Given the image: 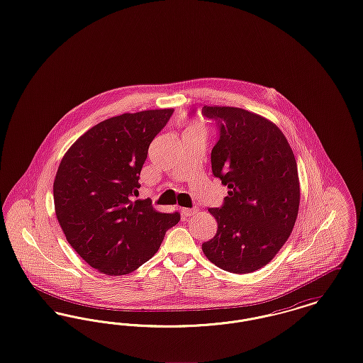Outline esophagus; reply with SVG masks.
Listing matches in <instances>:
<instances>
[{
  "label": "esophagus",
  "mask_w": 363,
  "mask_h": 363,
  "mask_svg": "<svg viewBox=\"0 0 363 363\" xmlns=\"http://www.w3.org/2000/svg\"><path fill=\"white\" fill-rule=\"evenodd\" d=\"M197 211H199V208L193 207V208H182V215L184 216H186V218H189V216H193L194 213H197Z\"/></svg>",
  "instance_id": "obj_1"
}]
</instances>
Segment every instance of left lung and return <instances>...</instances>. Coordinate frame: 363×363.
<instances>
[{
    "instance_id": "1",
    "label": "left lung",
    "mask_w": 363,
    "mask_h": 363,
    "mask_svg": "<svg viewBox=\"0 0 363 363\" xmlns=\"http://www.w3.org/2000/svg\"><path fill=\"white\" fill-rule=\"evenodd\" d=\"M201 114L216 123L212 174L228 188L223 204L208 209L218 231L203 252L227 272L250 274L274 259L293 231L299 208L293 150L275 123L255 113L204 106Z\"/></svg>"
}]
</instances>
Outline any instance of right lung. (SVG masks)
I'll return each instance as SVG.
<instances>
[{"mask_svg":"<svg viewBox=\"0 0 363 363\" xmlns=\"http://www.w3.org/2000/svg\"><path fill=\"white\" fill-rule=\"evenodd\" d=\"M173 108L122 114L91 128L62 157L54 179L60 225L79 256L99 272L118 277L151 259L166 231L181 219L136 200L148 147Z\"/></svg>","mask_w":363,"mask_h":363,"instance_id":"1","label":"right lung"}]
</instances>
